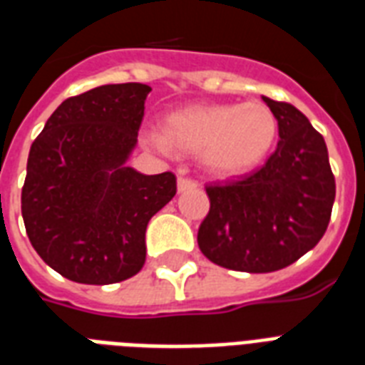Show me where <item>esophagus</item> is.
Wrapping results in <instances>:
<instances>
[{"label": "esophagus", "mask_w": 365, "mask_h": 365, "mask_svg": "<svg viewBox=\"0 0 365 365\" xmlns=\"http://www.w3.org/2000/svg\"><path fill=\"white\" fill-rule=\"evenodd\" d=\"M197 185H199V183L195 182V180H191V178H183V176L178 178V191H180V193L189 191V189H195Z\"/></svg>", "instance_id": "34e87169"}]
</instances>
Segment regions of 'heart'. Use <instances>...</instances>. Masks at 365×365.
<instances>
[{
    "instance_id": "b5f03b06",
    "label": "heart",
    "mask_w": 365,
    "mask_h": 365,
    "mask_svg": "<svg viewBox=\"0 0 365 365\" xmlns=\"http://www.w3.org/2000/svg\"><path fill=\"white\" fill-rule=\"evenodd\" d=\"M278 123L261 102L189 106L166 117L163 134L151 132L157 148L189 155L202 153L206 168L217 176H240L271 151Z\"/></svg>"
}]
</instances>
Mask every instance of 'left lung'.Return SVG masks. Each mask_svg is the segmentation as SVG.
Returning <instances> with one entry per match:
<instances>
[{"instance_id":"left-lung-1","label":"left lung","mask_w":365,"mask_h":365,"mask_svg":"<svg viewBox=\"0 0 365 365\" xmlns=\"http://www.w3.org/2000/svg\"><path fill=\"white\" fill-rule=\"evenodd\" d=\"M278 121L274 153L239 180L206 185L200 252L220 267L272 272L312 250L328 229L335 178L322 134L297 108L263 96Z\"/></svg>"}]
</instances>
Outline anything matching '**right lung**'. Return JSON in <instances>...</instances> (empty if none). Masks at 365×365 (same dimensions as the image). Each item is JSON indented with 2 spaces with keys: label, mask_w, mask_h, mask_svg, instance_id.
<instances>
[{
  "label": "right lung",
  "mask_w": 365,
  "mask_h": 365,
  "mask_svg": "<svg viewBox=\"0 0 365 365\" xmlns=\"http://www.w3.org/2000/svg\"><path fill=\"white\" fill-rule=\"evenodd\" d=\"M151 87L102 85L64 100L34 140L22 187L26 233L68 280L115 284L145 263L149 220L176 195V176L140 174L126 159Z\"/></svg>",
  "instance_id": "add662e5"
}]
</instances>
